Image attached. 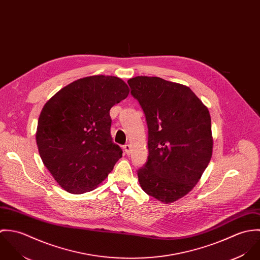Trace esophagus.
Wrapping results in <instances>:
<instances>
[{"mask_svg": "<svg viewBox=\"0 0 260 260\" xmlns=\"http://www.w3.org/2000/svg\"><path fill=\"white\" fill-rule=\"evenodd\" d=\"M123 149H124V151H125V153H126V154H129V153L131 152V146H130L129 144L124 145V146H123Z\"/></svg>", "mask_w": 260, "mask_h": 260, "instance_id": "obj_1", "label": "esophagus"}]
</instances>
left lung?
Masks as SVG:
<instances>
[{
	"instance_id": "8db88e82",
	"label": "left lung",
	"mask_w": 260,
	"mask_h": 260,
	"mask_svg": "<svg viewBox=\"0 0 260 260\" xmlns=\"http://www.w3.org/2000/svg\"><path fill=\"white\" fill-rule=\"evenodd\" d=\"M128 84L148 126V161L138 170L139 183L150 196L172 203L194 188L210 162V114L185 85L147 76Z\"/></svg>"
}]
</instances>
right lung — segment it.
I'll use <instances>...</instances> for the list:
<instances>
[{
  "instance_id": "obj_1",
  "label": "right lung",
  "mask_w": 260,
  "mask_h": 260,
  "mask_svg": "<svg viewBox=\"0 0 260 260\" xmlns=\"http://www.w3.org/2000/svg\"><path fill=\"white\" fill-rule=\"evenodd\" d=\"M128 94L122 79L95 75L70 83L44 105L36 132L39 154L67 192L95 189L122 157L110 135V109Z\"/></svg>"
}]
</instances>
